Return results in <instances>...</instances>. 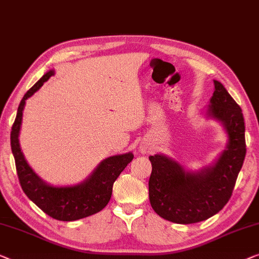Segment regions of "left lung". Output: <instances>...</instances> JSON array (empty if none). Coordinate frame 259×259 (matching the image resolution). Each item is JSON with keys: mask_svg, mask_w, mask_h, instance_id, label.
<instances>
[{"mask_svg": "<svg viewBox=\"0 0 259 259\" xmlns=\"http://www.w3.org/2000/svg\"><path fill=\"white\" fill-rule=\"evenodd\" d=\"M213 84L208 113L223 122L229 137L227 149L216 163L192 173L167 156H149V202L157 215L170 222L197 223L219 212L230 200L243 166L246 145L242 110L220 81Z\"/></svg>", "mask_w": 259, "mask_h": 259, "instance_id": "1", "label": "left lung"}]
</instances>
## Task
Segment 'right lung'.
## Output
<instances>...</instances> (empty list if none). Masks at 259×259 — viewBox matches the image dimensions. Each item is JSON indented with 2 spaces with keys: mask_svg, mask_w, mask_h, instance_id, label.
Listing matches in <instances>:
<instances>
[{
  "mask_svg": "<svg viewBox=\"0 0 259 259\" xmlns=\"http://www.w3.org/2000/svg\"><path fill=\"white\" fill-rule=\"evenodd\" d=\"M54 71H49L25 93L17 110V115L11 127L10 145L15 157L17 176L25 195L37 207L58 221H76L91 216L106 207L112 195L113 183L127 164L133 160L132 153L114 155L105 159L97 167L92 175L78 186L54 187L49 186L35 174L25 161L21 152L18 134H20L22 115L25 100L39 90L46 81L54 76Z\"/></svg>",
  "mask_w": 259,
  "mask_h": 259,
  "instance_id": "right-lung-1",
  "label": "right lung"
}]
</instances>
